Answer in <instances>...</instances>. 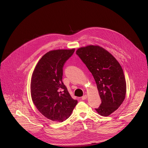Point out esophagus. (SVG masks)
<instances>
[{"label": "esophagus", "instance_id": "obj_1", "mask_svg": "<svg viewBox=\"0 0 148 148\" xmlns=\"http://www.w3.org/2000/svg\"><path fill=\"white\" fill-rule=\"evenodd\" d=\"M87 98V96L86 95H83L82 97H81V99H82V100H85V99H86Z\"/></svg>", "mask_w": 148, "mask_h": 148}]
</instances>
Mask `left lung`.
Returning <instances> with one entry per match:
<instances>
[{
	"label": "left lung",
	"mask_w": 148,
	"mask_h": 148,
	"mask_svg": "<svg viewBox=\"0 0 148 148\" xmlns=\"http://www.w3.org/2000/svg\"><path fill=\"white\" fill-rule=\"evenodd\" d=\"M76 54L86 64L95 81L101 103L97 112L107 116L123 102L126 85L123 70L115 58L98 46L78 49Z\"/></svg>",
	"instance_id": "left-lung-1"
}]
</instances>
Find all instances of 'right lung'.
<instances>
[{
  "instance_id": "obj_1",
  "label": "right lung",
  "mask_w": 148,
  "mask_h": 148,
  "mask_svg": "<svg viewBox=\"0 0 148 148\" xmlns=\"http://www.w3.org/2000/svg\"><path fill=\"white\" fill-rule=\"evenodd\" d=\"M74 51V49L47 53L39 60L32 74L33 102L42 115L54 122L66 121L77 103L62 81L63 66Z\"/></svg>"
}]
</instances>
